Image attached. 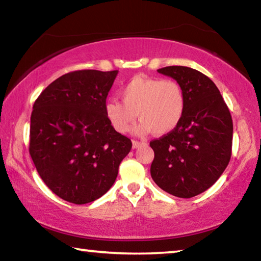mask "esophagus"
<instances>
[{
  "label": "esophagus",
  "instance_id": "esophagus-1",
  "mask_svg": "<svg viewBox=\"0 0 261 261\" xmlns=\"http://www.w3.org/2000/svg\"><path fill=\"white\" fill-rule=\"evenodd\" d=\"M145 141H138V140H132V147L134 148H138L141 145H144Z\"/></svg>",
  "mask_w": 261,
  "mask_h": 261
}]
</instances>
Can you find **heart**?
<instances>
[{
    "instance_id": "b5f03b06",
    "label": "heart",
    "mask_w": 261,
    "mask_h": 261,
    "mask_svg": "<svg viewBox=\"0 0 261 261\" xmlns=\"http://www.w3.org/2000/svg\"><path fill=\"white\" fill-rule=\"evenodd\" d=\"M121 98L123 102L108 100L105 105L106 117L120 134L131 129L138 114L136 134L168 135L179 125L187 108L183 87L174 79L135 76L121 90Z\"/></svg>"
}]
</instances>
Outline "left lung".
I'll list each match as a JSON object with an SVG mask.
<instances>
[{
  "label": "left lung",
  "instance_id": "8db88e82",
  "mask_svg": "<svg viewBox=\"0 0 261 261\" xmlns=\"http://www.w3.org/2000/svg\"><path fill=\"white\" fill-rule=\"evenodd\" d=\"M158 72L182 85L187 108L174 131L149 143L151 176L163 191L191 198L211 188L230 161L231 115L219 88L198 70L173 65Z\"/></svg>",
  "mask_w": 261,
  "mask_h": 261
}]
</instances>
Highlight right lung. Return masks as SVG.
Masks as SVG:
<instances>
[{
  "mask_svg": "<svg viewBox=\"0 0 261 261\" xmlns=\"http://www.w3.org/2000/svg\"><path fill=\"white\" fill-rule=\"evenodd\" d=\"M118 71L78 70L49 84L33 105L30 154L56 196L83 205L113 187L131 140L114 129L105 114Z\"/></svg>",
  "mask_w": 261,
  "mask_h": 261,
  "instance_id": "right-lung-1",
  "label": "right lung"
}]
</instances>
